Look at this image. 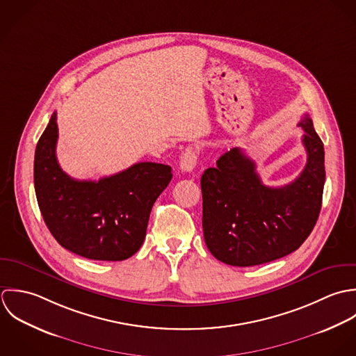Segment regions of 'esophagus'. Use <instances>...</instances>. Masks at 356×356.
I'll return each mask as SVG.
<instances>
[{"instance_id": "1", "label": "esophagus", "mask_w": 356, "mask_h": 356, "mask_svg": "<svg viewBox=\"0 0 356 356\" xmlns=\"http://www.w3.org/2000/svg\"><path fill=\"white\" fill-rule=\"evenodd\" d=\"M198 161V151L194 147H187L180 156V169L183 172H191Z\"/></svg>"}]
</instances>
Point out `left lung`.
<instances>
[{
	"label": "left lung",
	"mask_w": 356,
	"mask_h": 356,
	"mask_svg": "<svg viewBox=\"0 0 356 356\" xmlns=\"http://www.w3.org/2000/svg\"><path fill=\"white\" fill-rule=\"evenodd\" d=\"M298 127L307 163L284 187H267L238 147L201 177L202 227L209 252L225 264L250 267L297 250L316 224L325 186L323 143L305 114Z\"/></svg>",
	"instance_id": "left-lung-1"
}]
</instances>
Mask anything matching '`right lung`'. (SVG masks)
I'll use <instances>...</instances> for the list:
<instances>
[{
	"label": "right lung",
	"instance_id": "obj_1",
	"mask_svg": "<svg viewBox=\"0 0 356 356\" xmlns=\"http://www.w3.org/2000/svg\"><path fill=\"white\" fill-rule=\"evenodd\" d=\"M56 113L37 143L34 187L54 238L90 260L121 261L143 245L151 208L172 180V168L139 162L99 181L75 180L56 158Z\"/></svg>",
	"mask_w": 356,
	"mask_h": 356
}]
</instances>
